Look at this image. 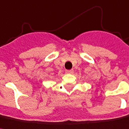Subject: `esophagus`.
<instances>
[{
  "label": "esophagus",
  "instance_id": "34e87169",
  "mask_svg": "<svg viewBox=\"0 0 129 129\" xmlns=\"http://www.w3.org/2000/svg\"><path fill=\"white\" fill-rule=\"evenodd\" d=\"M65 72L67 74H72L74 72V70H67L65 71Z\"/></svg>",
  "mask_w": 129,
  "mask_h": 129
}]
</instances>
